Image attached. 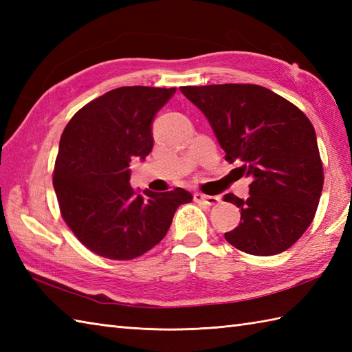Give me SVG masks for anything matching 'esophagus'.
Masks as SVG:
<instances>
[{"label": "esophagus", "instance_id": "34e87169", "mask_svg": "<svg viewBox=\"0 0 352 352\" xmlns=\"http://www.w3.org/2000/svg\"><path fill=\"white\" fill-rule=\"evenodd\" d=\"M193 199H195L197 203H203L206 206H218L221 203V198L219 197L204 195V193H199V192H197L195 195H193Z\"/></svg>", "mask_w": 352, "mask_h": 352}]
</instances>
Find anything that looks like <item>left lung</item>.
<instances>
[{"mask_svg":"<svg viewBox=\"0 0 352 352\" xmlns=\"http://www.w3.org/2000/svg\"><path fill=\"white\" fill-rule=\"evenodd\" d=\"M183 95L203 111L226 160L250 177V198L227 193L241 208V223L226 233L234 248L275 256L309 228L324 186L316 133L294 104L257 85L184 86Z\"/></svg>","mask_w":352,"mask_h":352,"instance_id":"1","label":"left lung"}]
</instances>
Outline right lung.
I'll return each mask as SVG.
<instances>
[{
	"label": "right lung",
	"instance_id": "1",
	"mask_svg": "<svg viewBox=\"0 0 352 352\" xmlns=\"http://www.w3.org/2000/svg\"><path fill=\"white\" fill-rule=\"evenodd\" d=\"M177 89L124 86L80 109L60 138L54 190L62 218L92 252L131 260L166 236L192 193L182 188L144 195L130 186V162L151 153L153 121Z\"/></svg>",
	"mask_w": 352,
	"mask_h": 352
}]
</instances>
